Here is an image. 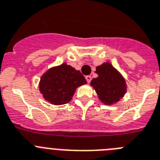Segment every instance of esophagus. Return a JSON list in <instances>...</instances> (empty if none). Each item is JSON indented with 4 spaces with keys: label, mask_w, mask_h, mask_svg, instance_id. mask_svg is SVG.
Segmentation results:
<instances>
[{
    "label": "esophagus",
    "mask_w": 160,
    "mask_h": 160,
    "mask_svg": "<svg viewBox=\"0 0 160 160\" xmlns=\"http://www.w3.org/2000/svg\"><path fill=\"white\" fill-rule=\"evenodd\" d=\"M85 79L88 83H90V81H91V80H92V76H86Z\"/></svg>",
    "instance_id": "obj_1"
}]
</instances>
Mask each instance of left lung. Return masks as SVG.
<instances>
[{
    "mask_svg": "<svg viewBox=\"0 0 160 160\" xmlns=\"http://www.w3.org/2000/svg\"><path fill=\"white\" fill-rule=\"evenodd\" d=\"M97 78L92 80L93 87L100 101L105 105H113L120 101L126 92V84L124 77L110 63H104L96 68Z\"/></svg>",
    "mask_w": 160,
    "mask_h": 160,
    "instance_id": "1",
    "label": "left lung"
}]
</instances>
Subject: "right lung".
<instances>
[{
	"instance_id": "obj_1",
	"label": "right lung",
	"mask_w": 160,
	"mask_h": 160,
	"mask_svg": "<svg viewBox=\"0 0 160 160\" xmlns=\"http://www.w3.org/2000/svg\"><path fill=\"white\" fill-rule=\"evenodd\" d=\"M85 84L87 81L80 71L63 63L48 69L42 76L39 90L46 101L60 105L68 103L76 88Z\"/></svg>"
}]
</instances>
